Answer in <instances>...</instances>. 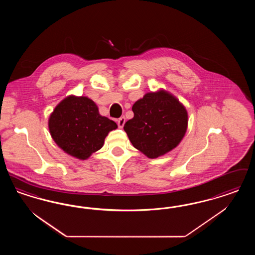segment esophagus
Returning a JSON list of instances; mask_svg holds the SVG:
<instances>
[{"instance_id": "esophagus-1", "label": "esophagus", "mask_w": 255, "mask_h": 255, "mask_svg": "<svg viewBox=\"0 0 255 255\" xmlns=\"http://www.w3.org/2000/svg\"><path fill=\"white\" fill-rule=\"evenodd\" d=\"M124 124H125V118L122 117V118H120V119L118 120V125H119L120 128H123V126H124Z\"/></svg>"}]
</instances>
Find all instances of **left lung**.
<instances>
[{
  "label": "left lung",
  "mask_w": 255,
  "mask_h": 255,
  "mask_svg": "<svg viewBox=\"0 0 255 255\" xmlns=\"http://www.w3.org/2000/svg\"><path fill=\"white\" fill-rule=\"evenodd\" d=\"M133 118L124 124L132 146L150 158L172 151L182 140L188 114L179 101L164 90L151 92L134 102Z\"/></svg>",
  "instance_id": "obj_1"
}]
</instances>
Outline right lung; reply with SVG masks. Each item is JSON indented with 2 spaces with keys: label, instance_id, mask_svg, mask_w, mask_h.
I'll return each instance as SVG.
<instances>
[{
  "label": "right lung",
  "instance_id": "right-lung-1",
  "mask_svg": "<svg viewBox=\"0 0 255 255\" xmlns=\"http://www.w3.org/2000/svg\"><path fill=\"white\" fill-rule=\"evenodd\" d=\"M48 127L52 138L61 149L84 160L102 148L107 134L118 125L101 116L90 99L69 96L56 106Z\"/></svg>",
  "mask_w": 255,
  "mask_h": 255
}]
</instances>
